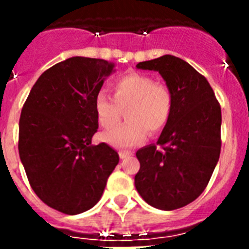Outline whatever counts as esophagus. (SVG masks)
<instances>
[{"instance_id": "1", "label": "esophagus", "mask_w": 249, "mask_h": 249, "mask_svg": "<svg viewBox=\"0 0 249 249\" xmlns=\"http://www.w3.org/2000/svg\"><path fill=\"white\" fill-rule=\"evenodd\" d=\"M119 155H120V159H126L128 156L133 155L132 151H119Z\"/></svg>"}]
</instances>
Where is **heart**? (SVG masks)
<instances>
[{"label": "heart", "mask_w": 249, "mask_h": 249, "mask_svg": "<svg viewBox=\"0 0 249 249\" xmlns=\"http://www.w3.org/2000/svg\"><path fill=\"white\" fill-rule=\"evenodd\" d=\"M113 98L101 91L94 101V109L102 128H115L125 111L126 123L109 130L102 140L115 147H130L146 140L147 133L163 132L173 111V93L166 84L155 83L151 76L130 72L111 85Z\"/></svg>", "instance_id": "1"}]
</instances>
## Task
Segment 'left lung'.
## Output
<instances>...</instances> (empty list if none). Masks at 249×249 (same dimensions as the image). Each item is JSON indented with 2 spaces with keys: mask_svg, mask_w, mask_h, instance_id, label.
<instances>
[{
  "mask_svg": "<svg viewBox=\"0 0 249 249\" xmlns=\"http://www.w3.org/2000/svg\"><path fill=\"white\" fill-rule=\"evenodd\" d=\"M137 67L163 76L173 111L158 143L137 151L134 185L155 208H182L204 191L220 159L221 106L204 76L181 58L163 55Z\"/></svg>",
  "mask_w": 249,
  "mask_h": 249,
  "instance_id": "8db88e82",
  "label": "left lung"
}]
</instances>
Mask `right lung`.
<instances>
[{
	"instance_id": "1",
	"label": "right lung",
	"mask_w": 249,
	"mask_h": 249,
	"mask_svg": "<svg viewBox=\"0 0 249 249\" xmlns=\"http://www.w3.org/2000/svg\"><path fill=\"white\" fill-rule=\"evenodd\" d=\"M112 68L84 56L56 63L38 77L21 108L18 148L29 185L64 214L93 208L119 163L108 144H91L98 129L94 101Z\"/></svg>"
}]
</instances>
